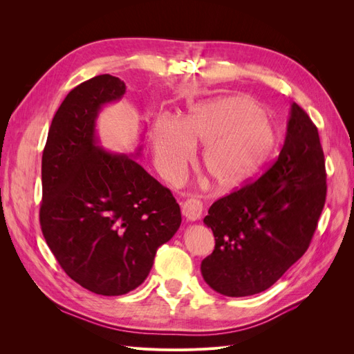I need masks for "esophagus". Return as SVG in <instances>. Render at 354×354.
I'll list each match as a JSON object with an SVG mask.
<instances>
[{
	"mask_svg": "<svg viewBox=\"0 0 354 354\" xmlns=\"http://www.w3.org/2000/svg\"><path fill=\"white\" fill-rule=\"evenodd\" d=\"M202 202L195 199V198H190L186 202H183V205H181V211H183V216L190 220V221H196L201 218L202 216Z\"/></svg>",
	"mask_w": 354,
	"mask_h": 354,
	"instance_id": "34e87169",
	"label": "esophagus"
}]
</instances>
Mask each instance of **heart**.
Wrapping results in <instances>:
<instances>
[{"label":"heart","mask_w":354,"mask_h":354,"mask_svg":"<svg viewBox=\"0 0 354 354\" xmlns=\"http://www.w3.org/2000/svg\"><path fill=\"white\" fill-rule=\"evenodd\" d=\"M160 173L176 180L205 145L202 167L214 189L232 192L246 186L269 162L277 143L263 108L248 95H229L195 104L178 121L159 116L152 134Z\"/></svg>","instance_id":"obj_1"}]
</instances>
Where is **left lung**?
I'll return each instance as SVG.
<instances>
[{
  "instance_id": "8db88e82",
  "label": "left lung",
  "mask_w": 354,
  "mask_h": 354,
  "mask_svg": "<svg viewBox=\"0 0 354 354\" xmlns=\"http://www.w3.org/2000/svg\"><path fill=\"white\" fill-rule=\"evenodd\" d=\"M326 199L325 156L316 125L291 104L276 162L251 185L212 203L203 223L216 246L201 273L214 291H266L307 251Z\"/></svg>"
}]
</instances>
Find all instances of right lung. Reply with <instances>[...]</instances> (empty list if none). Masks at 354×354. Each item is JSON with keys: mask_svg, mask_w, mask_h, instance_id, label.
I'll use <instances>...</instances> for the list:
<instances>
[{"mask_svg": "<svg viewBox=\"0 0 354 354\" xmlns=\"http://www.w3.org/2000/svg\"><path fill=\"white\" fill-rule=\"evenodd\" d=\"M125 84L99 75L75 87L53 118L42 152L41 230L66 274L116 297L142 285L181 224L178 203L133 155L99 146L95 120Z\"/></svg>", "mask_w": 354, "mask_h": 354, "instance_id": "obj_1", "label": "right lung"}]
</instances>
